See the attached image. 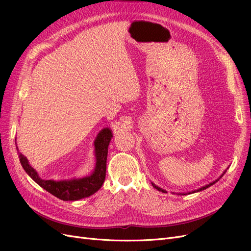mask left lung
Here are the masks:
<instances>
[{"label": "left lung", "mask_w": 251, "mask_h": 251, "mask_svg": "<svg viewBox=\"0 0 251 251\" xmlns=\"http://www.w3.org/2000/svg\"><path fill=\"white\" fill-rule=\"evenodd\" d=\"M226 171H227V170H225V171H224V172H223V174H222V175H221V176H220V177H219V178H218V179H217V180H215V181H214V182H211V183H209V184H207V185H205V186H203V187H201V188H199V189H197V191H194V192H192V193H193V194H194V193H198V192H201V191H204V189H206V188H208V187H209V186H211V185H212V184H215V183H216V182H218V181H219V180H220V179H221V178H222V177H223V176H224V174H225V173H226ZM151 185H153V187H154V188H156V189H158V191H159V192H162V193H166V191H164V189H162V188H160V187H159V186H157V185H155V184H154V183H151ZM188 194H191V193H188ZM185 195H186V194H185Z\"/></svg>", "instance_id": "left-lung-1"}]
</instances>
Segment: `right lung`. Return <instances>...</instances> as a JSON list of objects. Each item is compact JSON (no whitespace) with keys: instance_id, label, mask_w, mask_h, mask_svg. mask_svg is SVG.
<instances>
[{"instance_id":"right-lung-1","label":"right lung","mask_w":251,"mask_h":251,"mask_svg":"<svg viewBox=\"0 0 251 251\" xmlns=\"http://www.w3.org/2000/svg\"><path fill=\"white\" fill-rule=\"evenodd\" d=\"M112 137L113 134L109 127H104L98 133L94 141L96 164L93 172L89 176L74 178L71 180L54 181L40 178L37 172L29 164L28 159L20 153L18 147L17 151L23 169L29 175V177L35 181L41 187L63 201H76L95 194L102 186L105 178V171H107L108 148Z\"/></svg>"}]
</instances>
